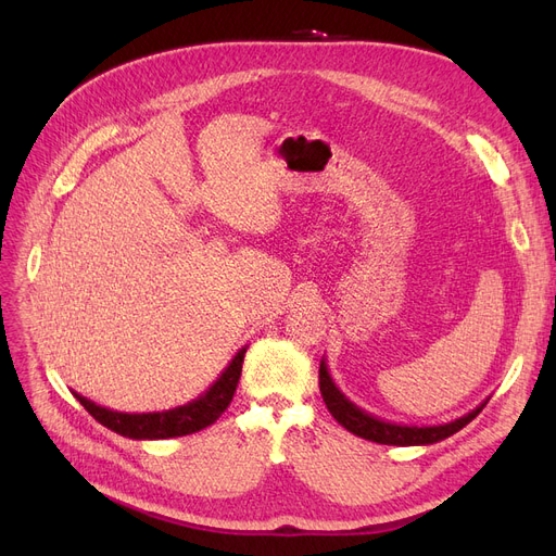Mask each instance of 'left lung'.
I'll use <instances>...</instances> for the list:
<instances>
[{
	"label": "left lung",
	"mask_w": 556,
	"mask_h": 556,
	"mask_svg": "<svg viewBox=\"0 0 556 556\" xmlns=\"http://www.w3.org/2000/svg\"><path fill=\"white\" fill-rule=\"evenodd\" d=\"M319 392H323V399L329 407V413L333 419L346 428L349 432H354L363 440L376 442V444H388V446H428L446 440V437L455 434L462 430L466 424H471L486 405L489 399H484L476 410L466 413L459 419H453L448 424H437V426H405V424H394L378 419L369 415L363 407H358L352 399H346L342 390L336 386V381L329 374L327 358L319 361Z\"/></svg>",
	"instance_id": "8db88e82"
}]
</instances>
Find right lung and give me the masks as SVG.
<instances>
[{
  "label": "right lung",
  "mask_w": 556,
  "mask_h": 556,
  "mask_svg": "<svg viewBox=\"0 0 556 556\" xmlns=\"http://www.w3.org/2000/svg\"><path fill=\"white\" fill-rule=\"evenodd\" d=\"M245 352L248 346L239 349L237 356L229 361V365L220 371V376L207 392L185 405L170 407V410L130 415V413H116V410H110V407L97 405L94 401L80 396L76 392L74 396L101 426L110 428L116 434L128 437V440H168V437L191 434L212 426L227 410V405L231 403L233 392H237V386H239Z\"/></svg>",
  "instance_id": "add662e5"
}]
</instances>
